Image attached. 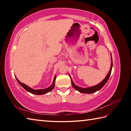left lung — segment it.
Listing matches in <instances>:
<instances>
[{
    "label": "left lung",
    "mask_w": 131,
    "mask_h": 131,
    "mask_svg": "<svg viewBox=\"0 0 131 131\" xmlns=\"http://www.w3.org/2000/svg\"><path fill=\"white\" fill-rule=\"evenodd\" d=\"M111 56H112V55H111ZM112 67H113V61H112V63H111V67H110V69L109 70V72H108V73L107 74V76H106L105 79H104L102 81H101L100 83L97 84L96 85L93 86V87H91L89 88H81L75 85L73 82L72 79H71V82H72V85L73 86V87L75 90L78 91H79L80 92L84 93V94H92V93L95 92L96 91H97L101 90V88L105 85V84L107 83V80H108V79H109L111 72H112Z\"/></svg>",
    "instance_id": "1"
}]
</instances>
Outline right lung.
<instances>
[{
  "label": "right lung",
  "mask_w": 131,
  "mask_h": 131,
  "mask_svg": "<svg viewBox=\"0 0 131 131\" xmlns=\"http://www.w3.org/2000/svg\"><path fill=\"white\" fill-rule=\"evenodd\" d=\"M16 79H17V81L18 82V83L20 84V85L24 88V89L27 91L32 93V94H35V95H43V94H47V92H50L51 91L53 88H54V86H55V79H56V76H54V80H53V83L52 84V85H51L50 87H49L47 88H46V89H42V90L32 89V88H31L29 87H28V85H26V84L21 83V82L19 81L17 78H16Z\"/></svg>",
  "instance_id": "add662e5"
}]
</instances>
